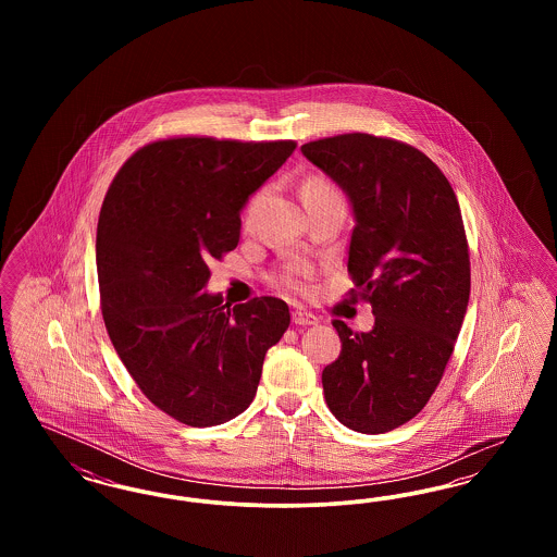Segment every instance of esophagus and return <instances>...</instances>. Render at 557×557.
<instances>
[{
	"label": "esophagus",
	"instance_id": "obj_1",
	"mask_svg": "<svg viewBox=\"0 0 557 557\" xmlns=\"http://www.w3.org/2000/svg\"><path fill=\"white\" fill-rule=\"evenodd\" d=\"M292 323H296V325H315L318 318H315L313 313H309V311L294 309V311H292Z\"/></svg>",
	"mask_w": 557,
	"mask_h": 557
}]
</instances>
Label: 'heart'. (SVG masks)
I'll list each match as a JSON object with an SVG mask.
<instances>
[{"label": "heart", "mask_w": 557, "mask_h": 557, "mask_svg": "<svg viewBox=\"0 0 557 557\" xmlns=\"http://www.w3.org/2000/svg\"><path fill=\"white\" fill-rule=\"evenodd\" d=\"M263 191H257L250 196V200L246 202L244 212H242V225L244 230H250L257 221V214L261 211V205H263ZM321 196H341V191L336 189V186L323 177H311L305 182L302 186V198L305 202L311 200V198H321ZM307 277H309V269L302 265H296V263H288V265L277 269L273 273V284L282 290L288 292H305L307 288Z\"/></svg>", "instance_id": "b5f03b06"}]
</instances>
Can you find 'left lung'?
<instances>
[{
  "mask_svg": "<svg viewBox=\"0 0 557 557\" xmlns=\"http://www.w3.org/2000/svg\"><path fill=\"white\" fill-rule=\"evenodd\" d=\"M302 154L343 186L355 227L346 296L370 302L371 332L334 319L343 350L321 373L334 418L363 434L413 420L443 380L470 300V252L443 171L393 137L343 133Z\"/></svg>",
  "mask_w": 557,
  "mask_h": 557,
  "instance_id": "obj_1",
  "label": "left lung"
}]
</instances>
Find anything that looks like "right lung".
<instances>
[{
	"label": "right lung",
	"instance_id": "1",
	"mask_svg": "<svg viewBox=\"0 0 557 557\" xmlns=\"http://www.w3.org/2000/svg\"><path fill=\"white\" fill-rule=\"evenodd\" d=\"M294 148L292 139L164 137L139 148L108 187L96 236L108 336L139 391L182 424L239 416L267 350L290 325L280 298L230 309L202 288L209 261L238 246L248 196Z\"/></svg>",
	"mask_w": 557,
	"mask_h": 557
}]
</instances>
